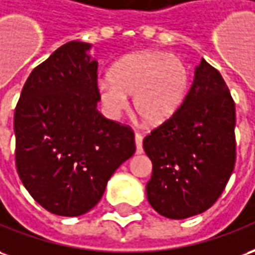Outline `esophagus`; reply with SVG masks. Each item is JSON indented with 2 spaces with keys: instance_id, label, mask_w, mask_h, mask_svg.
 Masks as SVG:
<instances>
[{
  "instance_id": "1",
  "label": "esophagus",
  "mask_w": 255,
  "mask_h": 255,
  "mask_svg": "<svg viewBox=\"0 0 255 255\" xmlns=\"http://www.w3.org/2000/svg\"><path fill=\"white\" fill-rule=\"evenodd\" d=\"M142 135L140 133H135V146H136V154H140V153L143 152V149H142Z\"/></svg>"
}]
</instances>
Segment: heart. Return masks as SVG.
Returning a JSON list of instances; mask_svg holds the SVG:
<instances>
[{"label": "heart", "mask_w": 255, "mask_h": 255, "mask_svg": "<svg viewBox=\"0 0 255 255\" xmlns=\"http://www.w3.org/2000/svg\"><path fill=\"white\" fill-rule=\"evenodd\" d=\"M189 69L182 58L164 51H140L120 59L109 78L98 83L105 113L117 117L132 97V108L149 126H161L182 106L189 91Z\"/></svg>", "instance_id": "b5f03b06"}]
</instances>
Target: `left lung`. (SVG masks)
Wrapping results in <instances>:
<instances>
[{"instance_id":"left-lung-1","label":"left lung","mask_w":255,"mask_h":255,"mask_svg":"<svg viewBox=\"0 0 255 255\" xmlns=\"http://www.w3.org/2000/svg\"><path fill=\"white\" fill-rule=\"evenodd\" d=\"M235 126L227 84L202 58L182 106L143 139L153 164L146 196L158 214L183 220L217 202L235 167Z\"/></svg>"}]
</instances>
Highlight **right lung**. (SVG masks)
<instances>
[{
  "label": "right lung",
  "instance_id": "1",
  "mask_svg": "<svg viewBox=\"0 0 255 255\" xmlns=\"http://www.w3.org/2000/svg\"><path fill=\"white\" fill-rule=\"evenodd\" d=\"M92 45L70 41L37 66L15 109L16 168L49 213L77 217L97 206L110 177L135 153L133 132L97 106Z\"/></svg>",
  "mask_w": 255,
  "mask_h": 255
}]
</instances>
